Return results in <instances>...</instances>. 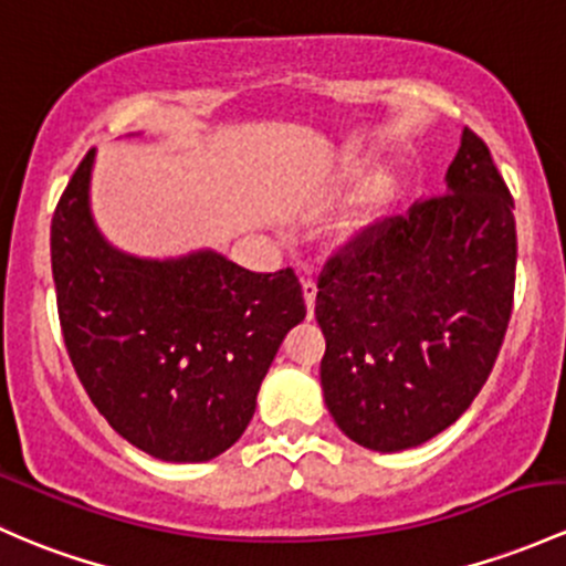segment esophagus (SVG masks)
<instances>
[{
	"label": "esophagus",
	"mask_w": 566,
	"mask_h": 566,
	"mask_svg": "<svg viewBox=\"0 0 566 566\" xmlns=\"http://www.w3.org/2000/svg\"><path fill=\"white\" fill-rule=\"evenodd\" d=\"M301 287H303V301H306V308H308V314L314 312V301H317V282H314V279H303L301 282Z\"/></svg>",
	"instance_id": "obj_1"
}]
</instances>
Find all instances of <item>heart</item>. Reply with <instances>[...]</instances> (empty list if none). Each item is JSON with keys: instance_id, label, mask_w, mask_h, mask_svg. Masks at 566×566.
<instances>
[{"instance_id": "b5f03b06", "label": "heart", "mask_w": 566, "mask_h": 566, "mask_svg": "<svg viewBox=\"0 0 566 566\" xmlns=\"http://www.w3.org/2000/svg\"><path fill=\"white\" fill-rule=\"evenodd\" d=\"M390 189H392L390 176H379L377 181L368 184L366 192L360 195L358 206H355L353 217H349V224H353V228H363V224L377 213V208L390 198Z\"/></svg>"}]
</instances>
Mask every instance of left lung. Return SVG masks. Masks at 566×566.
Segmentation results:
<instances>
[{"label": "left lung", "mask_w": 566, "mask_h": 566, "mask_svg": "<svg viewBox=\"0 0 566 566\" xmlns=\"http://www.w3.org/2000/svg\"><path fill=\"white\" fill-rule=\"evenodd\" d=\"M444 181L349 238L317 282L325 403L379 453L418 448L467 412L513 314L515 203L469 127Z\"/></svg>", "instance_id": "obj_1"}]
</instances>
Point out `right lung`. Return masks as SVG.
I'll return each instance as SVG.
<instances>
[{
	"mask_svg": "<svg viewBox=\"0 0 566 566\" xmlns=\"http://www.w3.org/2000/svg\"><path fill=\"white\" fill-rule=\"evenodd\" d=\"M94 151L51 222L59 323L75 374L116 433L163 461H211L238 442L279 344L306 317L293 268L252 273L217 252L140 260L88 211Z\"/></svg>",
	"mask_w": 566,
	"mask_h": 566,
	"instance_id": "obj_1",
	"label": "right lung"
}]
</instances>
